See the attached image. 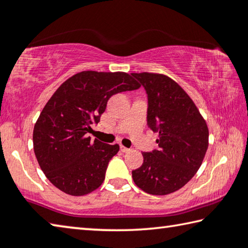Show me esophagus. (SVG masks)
Instances as JSON below:
<instances>
[{
  "instance_id": "34e87169",
  "label": "esophagus",
  "mask_w": 248,
  "mask_h": 248,
  "mask_svg": "<svg viewBox=\"0 0 248 248\" xmlns=\"http://www.w3.org/2000/svg\"><path fill=\"white\" fill-rule=\"evenodd\" d=\"M120 150H121V152H124V153H128V152H130V151H131V149L125 148V146H124V145H120Z\"/></svg>"
}]
</instances>
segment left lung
I'll use <instances>...</instances> for the list:
<instances>
[{
    "label": "left lung",
    "mask_w": 248,
    "mask_h": 248,
    "mask_svg": "<svg viewBox=\"0 0 248 248\" xmlns=\"http://www.w3.org/2000/svg\"><path fill=\"white\" fill-rule=\"evenodd\" d=\"M131 75L148 97V127L158 133V150L142 153L143 164L132 170L133 182L150 195H169L184 187L201 166L208 149L207 124L186 92L169 77Z\"/></svg>",
    "instance_id": "obj_1"
}]
</instances>
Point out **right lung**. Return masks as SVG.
Wrapping results in <instances>:
<instances>
[{"instance_id":"1","label":"right lung","mask_w":248,"mask_h":248,"mask_svg":"<svg viewBox=\"0 0 248 248\" xmlns=\"http://www.w3.org/2000/svg\"><path fill=\"white\" fill-rule=\"evenodd\" d=\"M140 87L124 72L84 71L62 84L46 104L33 128V151L50 183L71 196H84L103 184L119 145L89 133L112 95Z\"/></svg>"}]
</instances>
